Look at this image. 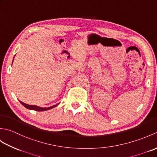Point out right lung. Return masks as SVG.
<instances>
[{"mask_svg":"<svg viewBox=\"0 0 157 157\" xmlns=\"http://www.w3.org/2000/svg\"><path fill=\"white\" fill-rule=\"evenodd\" d=\"M19 102H20V103H21V104L22 105L24 106L25 108H27V109H30V110H34V111H46V110H49V109H51L54 108V107H55V106H56V105H55L52 106H50V107H48V108H42V107H39V106H35V105H27V104H25V103L23 102L20 101H19Z\"/></svg>","mask_w":157,"mask_h":157,"instance_id":"1","label":"right lung"}]
</instances>
